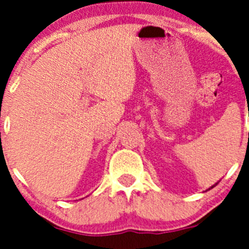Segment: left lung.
Here are the masks:
<instances>
[{"mask_svg":"<svg viewBox=\"0 0 249 249\" xmlns=\"http://www.w3.org/2000/svg\"><path fill=\"white\" fill-rule=\"evenodd\" d=\"M215 184H217V183H215ZM215 184H214V185H212V187H211V188H213V187H215ZM211 188H208V190H210V189H211Z\"/></svg>","mask_w":249,"mask_h":249,"instance_id":"1","label":"left lung"}]
</instances>
